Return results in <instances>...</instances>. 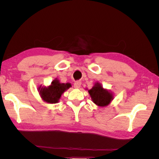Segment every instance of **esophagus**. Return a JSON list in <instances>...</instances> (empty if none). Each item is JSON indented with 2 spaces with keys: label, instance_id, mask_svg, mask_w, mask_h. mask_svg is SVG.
I'll use <instances>...</instances> for the list:
<instances>
[{
  "label": "esophagus",
  "instance_id": "34e87169",
  "mask_svg": "<svg viewBox=\"0 0 159 159\" xmlns=\"http://www.w3.org/2000/svg\"><path fill=\"white\" fill-rule=\"evenodd\" d=\"M80 86H81V81H75V82L74 83V88L78 89V88H80Z\"/></svg>",
  "mask_w": 159,
  "mask_h": 159
}]
</instances>
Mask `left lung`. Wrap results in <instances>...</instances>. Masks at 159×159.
Segmentation results:
<instances>
[{"label": "left lung", "instance_id": "obj_1", "mask_svg": "<svg viewBox=\"0 0 159 159\" xmlns=\"http://www.w3.org/2000/svg\"><path fill=\"white\" fill-rule=\"evenodd\" d=\"M93 102L99 107L108 105L113 99V95L106 89H104L99 83H95L93 87L88 90Z\"/></svg>", "mask_w": 159, "mask_h": 159}]
</instances>
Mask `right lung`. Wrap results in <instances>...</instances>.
<instances>
[{"label": "right lung", "mask_w": 159, "mask_h": 159, "mask_svg": "<svg viewBox=\"0 0 159 159\" xmlns=\"http://www.w3.org/2000/svg\"><path fill=\"white\" fill-rule=\"evenodd\" d=\"M71 84L60 83L57 79L52 81L48 87H41L38 88L42 99L49 103H56L59 102L61 94L71 87Z\"/></svg>", "instance_id": "1"}]
</instances>
